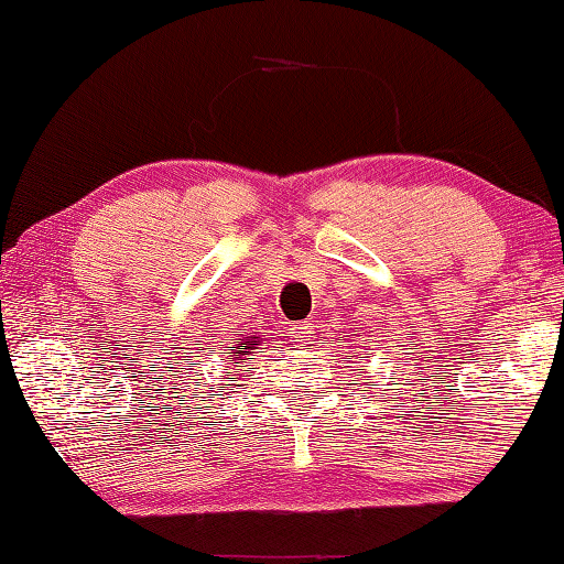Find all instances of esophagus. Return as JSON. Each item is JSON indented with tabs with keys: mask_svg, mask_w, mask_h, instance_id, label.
<instances>
[{
	"mask_svg": "<svg viewBox=\"0 0 564 564\" xmlns=\"http://www.w3.org/2000/svg\"><path fill=\"white\" fill-rule=\"evenodd\" d=\"M293 336H296V341L301 346L311 344V338H314V324H311V321H301V324L296 326V330H293Z\"/></svg>",
	"mask_w": 564,
	"mask_h": 564,
	"instance_id": "1",
	"label": "esophagus"
}]
</instances>
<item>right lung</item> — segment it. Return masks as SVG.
Instances as JSON below:
<instances>
[{"instance_id": "add662e5", "label": "right lung", "mask_w": 564, "mask_h": 564, "mask_svg": "<svg viewBox=\"0 0 564 564\" xmlns=\"http://www.w3.org/2000/svg\"><path fill=\"white\" fill-rule=\"evenodd\" d=\"M253 346H258V344H253V338H246V348H253ZM238 346H230V351L234 354H240V351H236ZM243 354H248V351H243Z\"/></svg>"}]
</instances>
